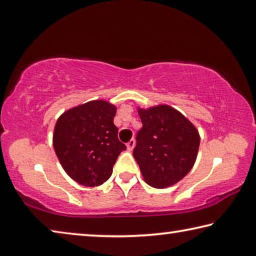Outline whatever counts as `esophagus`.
I'll return each mask as SVG.
<instances>
[{"label":"esophagus","instance_id":"34e87169","mask_svg":"<svg viewBox=\"0 0 256 256\" xmlns=\"http://www.w3.org/2000/svg\"><path fill=\"white\" fill-rule=\"evenodd\" d=\"M134 146H136V141H134L132 138V140H130L126 144V148H128V151H132L133 148H134Z\"/></svg>","mask_w":256,"mask_h":256}]
</instances>
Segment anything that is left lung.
I'll list each match as a JSON object with an SVG mask.
<instances>
[{
  "label": "left lung",
  "instance_id": "left-lung-1",
  "mask_svg": "<svg viewBox=\"0 0 256 256\" xmlns=\"http://www.w3.org/2000/svg\"><path fill=\"white\" fill-rule=\"evenodd\" d=\"M142 128L133 156L146 184L170 188L192 170L200 146V134L190 120L170 105L138 107Z\"/></svg>",
  "mask_w": 256,
  "mask_h": 256
}]
</instances>
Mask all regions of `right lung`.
Instances as JSON below:
<instances>
[{
    "instance_id": "1",
    "label": "right lung",
    "mask_w": 256,
    "mask_h": 256,
    "mask_svg": "<svg viewBox=\"0 0 256 256\" xmlns=\"http://www.w3.org/2000/svg\"><path fill=\"white\" fill-rule=\"evenodd\" d=\"M118 108L102 99L63 112L56 120L53 146L63 170L86 188L110 178L116 159L126 149L118 140L114 118Z\"/></svg>"
}]
</instances>
